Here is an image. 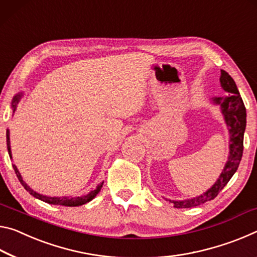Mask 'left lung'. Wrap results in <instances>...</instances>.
I'll return each instance as SVG.
<instances>
[{
  "label": "left lung",
  "instance_id": "obj_1",
  "mask_svg": "<svg viewBox=\"0 0 257 257\" xmlns=\"http://www.w3.org/2000/svg\"><path fill=\"white\" fill-rule=\"evenodd\" d=\"M220 83L222 89L226 92V95L214 96L211 101L213 104H216V106L220 107L225 125L229 128L228 161H226L216 182L207 191H205L203 195L183 200H172L164 198L168 203L173 205L175 208L196 207V206H199L206 203V201L215 198L217 193L226 186V183L232 178L235 171L238 170L239 163L241 161L243 150V133H245L246 128V108L240 94H239V91L233 78L225 70H221Z\"/></svg>",
  "mask_w": 257,
  "mask_h": 257
}]
</instances>
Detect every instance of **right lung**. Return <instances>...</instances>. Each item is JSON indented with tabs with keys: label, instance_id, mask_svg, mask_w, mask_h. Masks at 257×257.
<instances>
[{
	"label": "right lung",
	"instance_id": "right-lung-1",
	"mask_svg": "<svg viewBox=\"0 0 257 257\" xmlns=\"http://www.w3.org/2000/svg\"><path fill=\"white\" fill-rule=\"evenodd\" d=\"M23 95H24L23 92H19V93L16 94L14 96V99H12L11 108H12V110H14V112L16 111L17 106H18L19 101H20V99H22ZM7 147H8V153H9V156L12 159L11 146H10V131H9V130H7ZM12 166H14V170L16 172L17 176H18L20 183L23 184L24 188L26 189V190L29 193H31L32 196H34V197H35V198L40 199L42 201H44V203H48V204H51V205L69 206V207H75V206L84 205V204L89 203V201H91L92 199H93L94 197L100 192L101 188H102V186H103V181H102V182H100L98 186H96V188L93 189V190H91L89 193H87V195H84V196H81V197H66V196H64V197H49V196L41 195V193L34 191L33 189L29 187V186H27V183L23 180L22 174L19 173V171H18V168H17V166L16 165H12Z\"/></svg>",
	"mask_w": 257,
	"mask_h": 257
}]
</instances>
